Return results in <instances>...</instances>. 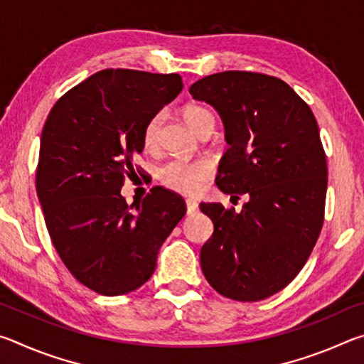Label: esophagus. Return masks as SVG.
Here are the masks:
<instances>
[{
	"instance_id": "1",
	"label": "esophagus",
	"mask_w": 364,
	"mask_h": 364,
	"mask_svg": "<svg viewBox=\"0 0 364 364\" xmlns=\"http://www.w3.org/2000/svg\"><path fill=\"white\" fill-rule=\"evenodd\" d=\"M186 210H188V213H196L197 210H199V204H197V202L193 199H186Z\"/></svg>"
}]
</instances>
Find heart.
Segmentation results:
<instances>
[{
  "label": "heart",
  "instance_id": "heart-1",
  "mask_svg": "<svg viewBox=\"0 0 364 364\" xmlns=\"http://www.w3.org/2000/svg\"><path fill=\"white\" fill-rule=\"evenodd\" d=\"M183 117L188 125L193 128L196 133L200 132V128L207 122L213 120V115L208 109L197 106V104H189L184 107ZM162 115H152L143 130V143L146 147H152L157 141V133L160 127ZM213 175V164L208 159H196V160H184V159H171L165 162L157 171L159 181L165 188L181 194H196L204 189L205 183L210 180Z\"/></svg>",
  "mask_w": 364,
  "mask_h": 364
}]
</instances>
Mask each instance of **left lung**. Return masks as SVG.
<instances>
[{"instance_id":"1","label":"left lung","mask_w":364,"mask_h":364,"mask_svg":"<svg viewBox=\"0 0 364 364\" xmlns=\"http://www.w3.org/2000/svg\"><path fill=\"white\" fill-rule=\"evenodd\" d=\"M189 93L223 120L230 147L217 186L249 197L239 213L200 204L213 221L200 268L223 297L263 300L299 274L321 232L328 164L316 119L291 86L264 73H213Z\"/></svg>"}]
</instances>
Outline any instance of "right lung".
Wrapping results in <instances>:
<instances>
[{
    "mask_svg": "<svg viewBox=\"0 0 364 364\" xmlns=\"http://www.w3.org/2000/svg\"><path fill=\"white\" fill-rule=\"evenodd\" d=\"M181 90L178 73L101 70L67 91L43 127L36 194L49 237L73 278L97 294L143 286L186 213L168 189L132 205L120 194L147 120Z\"/></svg>",
    "mask_w": 364,
    "mask_h": 364,
    "instance_id": "1",
    "label": "right lung"
}]
</instances>
